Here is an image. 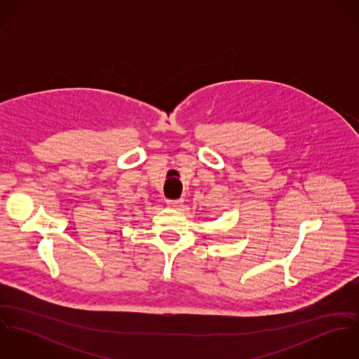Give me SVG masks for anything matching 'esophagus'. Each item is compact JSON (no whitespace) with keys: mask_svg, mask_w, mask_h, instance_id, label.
Listing matches in <instances>:
<instances>
[{"mask_svg":"<svg viewBox=\"0 0 359 359\" xmlns=\"http://www.w3.org/2000/svg\"><path fill=\"white\" fill-rule=\"evenodd\" d=\"M167 205L172 207V208H180L181 205H182V201H180V199H168Z\"/></svg>","mask_w":359,"mask_h":359,"instance_id":"obj_1","label":"esophagus"}]
</instances>
